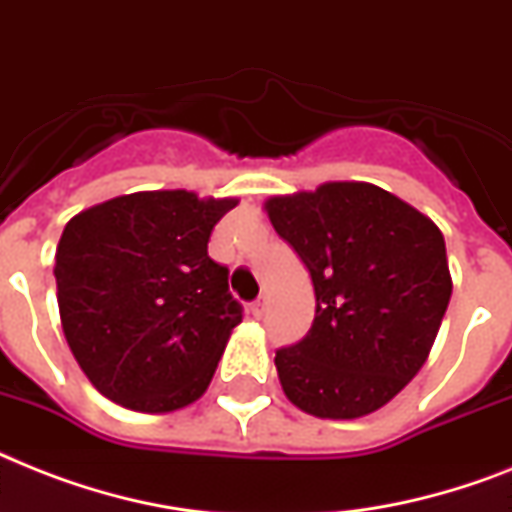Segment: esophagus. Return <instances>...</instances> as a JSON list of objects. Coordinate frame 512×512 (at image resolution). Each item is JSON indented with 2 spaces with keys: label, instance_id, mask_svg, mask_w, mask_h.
<instances>
[{
  "label": "esophagus",
  "instance_id": "1",
  "mask_svg": "<svg viewBox=\"0 0 512 512\" xmlns=\"http://www.w3.org/2000/svg\"><path fill=\"white\" fill-rule=\"evenodd\" d=\"M265 299H255V302H252V305H249V310H252V315H255V318H263L265 315Z\"/></svg>",
  "mask_w": 512,
  "mask_h": 512
}]
</instances>
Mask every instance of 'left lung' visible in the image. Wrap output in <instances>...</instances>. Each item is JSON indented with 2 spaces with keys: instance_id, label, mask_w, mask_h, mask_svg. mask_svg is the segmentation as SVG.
Listing matches in <instances>:
<instances>
[{
  "instance_id": "left-lung-1",
  "label": "left lung",
  "mask_w": 512,
  "mask_h": 512,
  "mask_svg": "<svg viewBox=\"0 0 512 512\" xmlns=\"http://www.w3.org/2000/svg\"><path fill=\"white\" fill-rule=\"evenodd\" d=\"M265 210L315 289L310 331L276 352L284 394L334 421L384 407L421 371L450 305L442 231L363 181L270 197Z\"/></svg>"
}]
</instances>
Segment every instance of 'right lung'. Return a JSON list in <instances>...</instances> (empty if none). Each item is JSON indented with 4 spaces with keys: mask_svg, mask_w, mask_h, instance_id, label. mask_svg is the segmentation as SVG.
Returning a JSON list of instances; mask_svg holds the SVG:
<instances>
[{
    "mask_svg": "<svg viewBox=\"0 0 512 512\" xmlns=\"http://www.w3.org/2000/svg\"><path fill=\"white\" fill-rule=\"evenodd\" d=\"M239 199L136 191L70 218L54 255L68 347L94 389L139 413L199 400L242 305L207 242Z\"/></svg>",
    "mask_w": 512,
    "mask_h": 512,
    "instance_id": "1",
    "label": "right lung"
}]
</instances>
